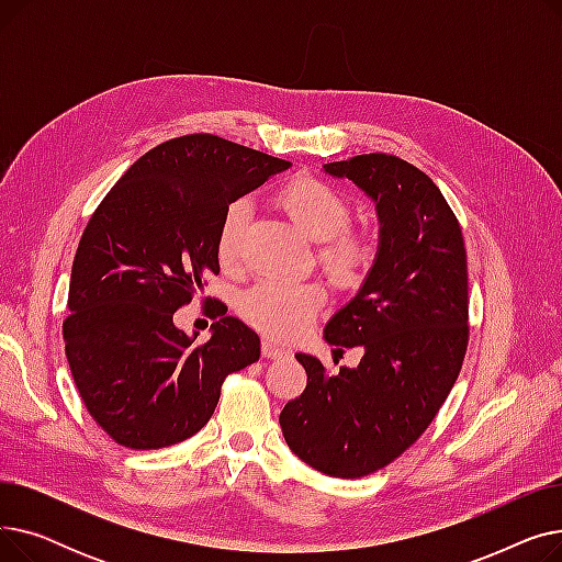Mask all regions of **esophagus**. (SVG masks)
I'll return each instance as SVG.
<instances>
[{
	"label": "esophagus",
	"instance_id": "esophagus-1",
	"mask_svg": "<svg viewBox=\"0 0 562 562\" xmlns=\"http://www.w3.org/2000/svg\"><path fill=\"white\" fill-rule=\"evenodd\" d=\"M284 356H286V350L280 348L278 344H273L271 339H263L261 341V358H266V360H280Z\"/></svg>",
	"mask_w": 562,
	"mask_h": 562
}]
</instances>
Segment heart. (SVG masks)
Here are the masks:
<instances>
[{"label":"heart","instance_id":"b5f03b06","mask_svg":"<svg viewBox=\"0 0 562 562\" xmlns=\"http://www.w3.org/2000/svg\"><path fill=\"white\" fill-rule=\"evenodd\" d=\"M278 202L289 218L310 239L318 241V263L344 289H358L371 273L378 246L364 229H352L350 202L316 177H301L286 184ZM250 218L246 198L232 200L218 221L216 257L223 269H234L241 259V236ZM326 293L316 282L263 280L241 293L239 314L250 328L276 341L303 335L316 321Z\"/></svg>","mask_w":562,"mask_h":562}]
</instances>
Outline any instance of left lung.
Here are the masks:
<instances>
[{"mask_svg":"<svg viewBox=\"0 0 562 562\" xmlns=\"http://www.w3.org/2000/svg\"><path fill=\"white\" fill-rule=\"evenodd\" d=\"M323 168L367 191L380 218L373 269L326 326L337 350L362 346L364 356L328 375L299 352L307 387L280 426L321 474L360 479L415 445L456 385L469 344L467 250L447 198L417 166L371 153Z\"/></svg>","mask_w":562,"mask_h":562,"instance_id":"left-lung-1","label":"left lung"}]
</instances>
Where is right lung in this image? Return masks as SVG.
I'll use <instances>...</instances> for the list:
<instances>
[{
  "mask_svg": "<svg viewBox=\"0 0 562 562\" xmlns=\"http://www.w3.org/2000/svg\"><path fill=\"white\" fill-rule=\"evenodd\" d=\"M289 166L216 134L177 136L136 159L88 221L72 261L66 358L88 415L121 447L189 439L212 419L223 380L259 360V337L227 307L216 305L204 344L177 330L172 314L221 271L225 206Z\"/></svg>",
  "mask_w": 562,
  "mask_h": 562,
  "instance_id": "obj_1",
  "label": "right lung"
}]
</instances>
